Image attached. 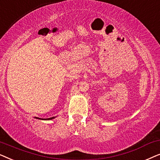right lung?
<instances>
[{"label":"right lung","instance_id":"right-lung-1","mask_svg":"<svg viewBox=\"0 0 160 160\" xmlns=\"http://www.w3.org/2000/svg\"><path fill=\"white\" fill-rule=\"evenodd\" d=\"M54 117H51V118H48V119H48V120H49V119H54ZM39 119H41V118H39Z\"/></svg>","mask_w":160,"mask_h":160}]
</instances>
